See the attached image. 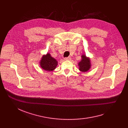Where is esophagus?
Wrapping results in <instances>:
<instances>
[{
    "label": "esophagus",
    "instance_id": "34e87169",
    "mask_svg": "<svg viewBox=\"0 0 128 128\" xmlns=\"http://www.w3.org/2000/svg\"><path fill=\"white\" fill-rule=\"evenodd\" d=\"M70 59H71V58L70 57H66L64 58L65 60H70Z\"/></svg>",
    "mask_w": 128,
    "mask_h": 128
}]
</instances>
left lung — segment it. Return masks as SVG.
Masks as SVG:
<instances>
[{"instance_id":"8db88e82","label":"left lung","mask_w":128,"mask_h":128,"mask_svg":"<svg viewBox=\"0 0 128 128\" xmlns=\"http://www.w3.org/2000/svg\"><path fill=\"white\" fill-rule=\"evenodd\" d=\"M82 60L81 62L79 63V70L82 72H85L88 71L90 68V60L86 58V56L83 55L82 56Z\"/></svg>"}]
</instances>
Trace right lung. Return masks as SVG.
<instances>
[{"instance_id": "1", "label": "right lung", "mask_w": 128, "mask_h": 128, "mask_svg": "<svg viewBox=\"0 0 128 128\" xmlns=\"http://www.w3.org/2000/svg\"><path fill=\"white\" fill-rule=\"evenodd\" d=\"M40 66L42 68L47 71H52L54 70L58 65L56 60L51 56L49 53L44 56L40 60Z\"/></svg>"}]
</instances>
